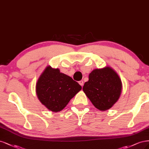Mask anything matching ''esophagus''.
I'll return each instance as SVG.
<instances>
[{"label": "esophagus", "instance_id": "1", "mask_svg": "<svg viewBox=\"0 0 149 149\" xmlns=\"http://www.w3.org/2000/svg\"><path fill=\"white\" fill-rule=\"evenodd\" d=\"M79 84L81 86V87H83L84 85V81L83 80H80L79 81Z\"/></svg>", "mask_w": 149, "mask_h": 149}]
</instances>
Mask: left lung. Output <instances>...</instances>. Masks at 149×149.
I'll use <instances>...</instances> for the list:
<instances>
[{"label": "left lung", "instance_id": "obj_1", "mask_svg": "<svg viewBox=\"0 0 149 149\" xmlns=\"http://www.w3.org/2000/svg\"><path fill=\"white\" fill-rule=\"evenodd\" d=\"M122 88V81L118 74L107 66L91 72L83 91L95 108L107 111L118 102Z\"/></svg>", "mask_w": 149, "mask_h": 149}]
</instances>
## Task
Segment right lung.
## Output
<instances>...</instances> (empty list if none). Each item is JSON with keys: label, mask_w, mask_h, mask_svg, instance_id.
<instances>
[{"label": "right lung", "mask_w": 149, "mask_h": 149, "mask_svg": "<svg viewBox=\"0 0 149 149\" xmlns=\"http://www.w3.org/2000/svg\"><path fill=\"white\" fill-rule=\"evenodd\" d=\"M81 87L59 69L47 66L38 78L36 92L40 102L52 112L63 109Z\"/></svg>", "instance_id": "obj_1"}]
</instances>
